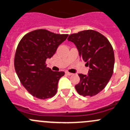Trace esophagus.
I'll use <instances>...</instances> for the list:
<instances>
[{
  "instance_id": "esophagus-1",
  "label": "esophagus",
  "mask_w": 130,
  "mask_h": 130,
  "mask_svg": "<svg viewBox=\"0 0 130 130\" xmlns=\"http://www.w3.org/2000/svg\"><path fill=\"white\" fill-rule=\"evenodd\" d=\"M65 73H66V74L67 75H69V76L72 75H73V73H70V72H65Z\"/></svg>"
}]
</instances>
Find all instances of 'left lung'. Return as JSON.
<instances>
[{"label":"left lung","mask_w":130,"mask_h":130,"mask_svg":"<svg viewBox=\"0 0 130 130\" xmlns=\"http://www.w3.org/2000/svg\"><path fill=\"white\" fill-rule=\"evenodd\" d=\"M67 40L75 45L80 58L90 68L88 75L78 74L80 82L75 85L76 91L83 96L97 95L113 73L115 55L111 43L104 35L93 30L71 34Z\"/></svg>","instance_id":"obj_1"}]
</instances>
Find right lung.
<instances>
[{
    "instance_id": "obj_1",
    "label": "right lung",
    "mask_w": 130,
    "mask_h": 130,
    "mask_svg": "<svg viewBox=\"0 0 130 130\" xmlns=\"http://www.w3.org/2000/svg\"><path fill=\"white\" fill-rule=\"evenodd\" d=\"M68 35L39 29L27 34L19 42L15 55V70L20 82L32 96L45 100L57 93L58 81L65 72H54L45 61Z\"/></svg>"
}]
</instances>
